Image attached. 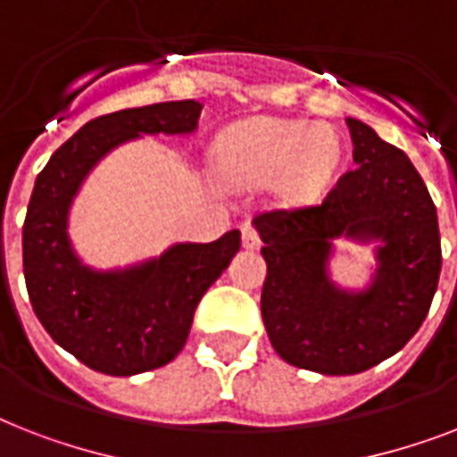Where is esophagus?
Masks as SVG:
<instances>
[{"instance_id":"obj_1","label":"esophagus","mask_w":457,"mask_h":457,"mask_svg":"<svg viewBox=\"0 0 457 457\" xmlns=\"http://www.w3.org/2000/svg\"><path fill=\"white\" fill-rule=\"evenodd\" d=\"M242 246L249 251H253L261 246V237H258V232L253 229V225H251V222H246V225L242 228Z\"/></svg>"}]
</instances>
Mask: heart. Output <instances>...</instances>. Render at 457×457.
<instances>
[{"label":"heart","mask_w":457,"mask_h":457,"mask_svg":"<svg viewBox=\"0 0 457 457\" xmlns=\"http://www.w3.org/2000/svg\"><path fill=\"white\" fill-rule=\"evenodd\" d=\"M341 158L339 135L329 125L258 116L229 128L213 146L215 175L229 187H263L282 204L315 199Z\"/></svg>","instance_id":"obj_1"}]
</instances>
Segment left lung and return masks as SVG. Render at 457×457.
<instances>
[{
  "label": "left lung",
  "instance_id": "left-lung-1",
  "mask_svg": "<svg viewBox=\"0 0 457 457\" xmlns=\"http://www.w3.org/2000/svg\"><path fill=\"white\" fill-rule=\"evenodd\" d=\"M353 168L320 206L253 218L268 278L265 332L282 361L320 375H358L386 361L425 322L441 275L436 206L401 149L346 118ZM376 244L368 287L346 290L328 275L333 242Z\"/></svg>",
  "mask_w": 457,
  "mask_h": 457
}]
</instances>
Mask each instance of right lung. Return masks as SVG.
I'll list each match as a JSON object with an SVG mask.
<instances>
[{
	"instance_id": "1",
	"label": "right lung",
	"mask_w": 457,
	"mask_h": 457,
	"mask_svg": "<svg viewBox=\"0 0 457 457\" xmlns=\"http://www.w3.org/2000/svg\"><path fill=\"white\" fill-rule=\"evenodd\" d=\"M199 102H161L89 120L52 154L35 179L23 225V275L49 337L87 368L130 377L182 351L194 311L242 244L229 229L211 244L178 242L161 256L99 270L82 263L68 218L82 182L106 154L142 135H192Z\"/></svg>"
}]
</instances>
